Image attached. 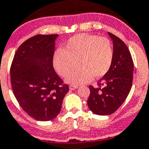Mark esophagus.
<instances>
[{
    "label": "esophagus",
    "mask_w": 149,
    "mask_h": 149,
    "mask_svg": "<svg viewBox=\"0 0 149 149\" xmlns=\"http://www.w3.org/2000/svg\"><path fill=\"white\" fill-rule=\"evenodd\" d=\"M77 88H78L77 86H74V85H70V86H69V89H70V90H76Z\"/></svg>",
    "instance_id": "1"
}]
</instances>
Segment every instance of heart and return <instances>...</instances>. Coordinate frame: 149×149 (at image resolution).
Returning a JSON list of instances; mask_svg holds the SVG:
<instances>
[{
  "label": "heart",
  "instance_id": "heart-1",
  "mask_svg": "<svg viewBox=\"0 0 149 149\" xmlns=\"http://www.w3.org/2000/svg\"><path fill=\"white\" fill-rule=\"evenodd\" d=\"M113 58V47L108 39L81 34L69 39L64 49L56 50L52 62L56 72L65 77L78 62L79 70L68 76L66 81L79 85L90 81L93 76L95 79L104 76L110 69Z\"/></svg>",
  "mask_w": 149,
  "mask_h": 149
}]
</instances>
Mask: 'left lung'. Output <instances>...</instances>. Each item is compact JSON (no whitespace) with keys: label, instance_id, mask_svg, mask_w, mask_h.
I'll return each mask as SVG.
<instances>
[{"label":"left lung","instance_id":"1","mask_svg":"<svg viewBox=\"0 0 149 149\" xmlns=\"http://www.w3.org/2000/svg\"><path fill=\"white\" fill-rule=\"evenodd\" d=\"M112 40L113 62L109 71L99 80V87L90 86L87 105L95 115L114 113L127 98L132 85L134 63L127 46L114 34L108 32Z\"/></svg>","mask_w":149,"mask_h":149}]
</instances>
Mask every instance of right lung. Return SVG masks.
Wrapping results in <instances>:
<instances>
[{"mask_svg":"<svg viewBox=\"0 0 149 149\" xmlns=\"http://www.w3.org/2000/svg\"><path fill=\"white\" fill-rule=\"evenodd\" d=\"M58 34L31 37L20 45L10 69L13 93L22 109L40 121L59 115L68 85L56 74L52 58Z\"/></svg>","mask_w":149,"mask_h":149,"instance_id":"right-lung-1","label":"right lung"}]
</instances>
